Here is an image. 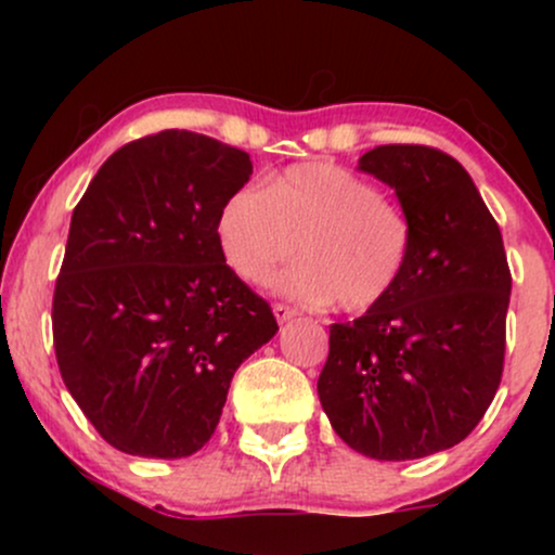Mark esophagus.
<instances>
[{
    "label": "esophagus",
    "mask_w": 555,
    "mask_h": 555,
    "mask_svg": "<svg viewBox=\"0 0 555 555\" xmlns=\"http://www.w3.org/2000/svg\"><path fill=\"white\" fill-rule=\"evenodd\" d=\"M273 315H276L279 323H286L289 318L297 315V308H292V305H284V302H276L273 305Z\"/></svg>",
    "instance_id": "esophagus-1"
}]
</instances>
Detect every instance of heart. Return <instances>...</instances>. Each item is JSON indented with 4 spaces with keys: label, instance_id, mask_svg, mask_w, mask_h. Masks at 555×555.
Segmentation results:
<instances>
[{
    "label": "heart",
    "instance_id": "1",
    "mask_svg": "<svg viewBox=\"0 0 555 555\" xmlns=\"http://www.w3.org/2000/svg\"><path fill=\"white\" fill-rule=\"evenodd\" d=\"M229 269L250 284H269L279 266L305 260L282 276L302 302H334L344 313L378 308L397 289L412 247V216L378 184L331 162L297 164L263 188L242 184L216 221Z\"/></svg>",
    "mask_w": 555,
    "mask_h": 555
}]
</instances>
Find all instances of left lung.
Listing matches in <instances>:
<instances>
[{"mask_svg": "<svg viewBox=\"0 0 555 555\" xmlns=\"http://www.w3.org/2000/svg\"><path fill=\"white\" fill-rule=\"evenodd\" d=\"M360 169L397 190L415 247L378 308L331 326L318 397L354 451L420 460L464 441L499 391L512 271L501 229L456 158L378 145Z\"/></svg>", "mask_w": 555, "mask_h": 555, "instance_id": "left-lung-1", "label": "left lung"}]
</instances>
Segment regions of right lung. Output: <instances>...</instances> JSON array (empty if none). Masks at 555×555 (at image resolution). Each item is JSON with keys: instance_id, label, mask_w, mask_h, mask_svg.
Here are the masks:
<instances>
[{"instance_id": "right-lung-1", "label": "right lung", "mask_w": 555, "mask_h": 555, "mask_svg": "<svg viewBox=\"0 0 555 555\" xmlns=\"http://www.w3.org/2000/svg\"><path fill=\"white\" fill-rule=\"evenodd\" d=\"M250 175L245 151L162 130L114 151L75 206L52 302L56 365L125 454L203 449L234 371L279 331L216 234Z\"/></svg>"}]
</instances>
